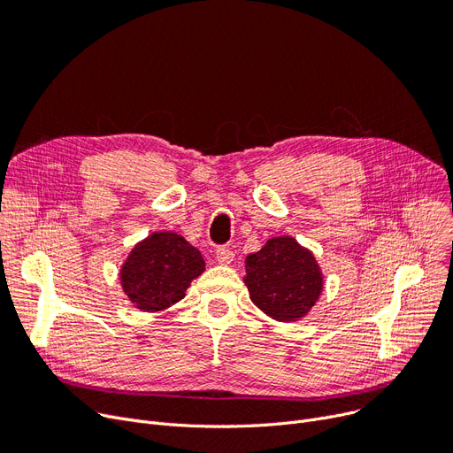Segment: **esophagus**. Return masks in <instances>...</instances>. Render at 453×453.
Returning a JSON list of instances; mask_svg holds the SVG:
<instances>
[{
  "instance_id": "1",
  "label": "esophagus",
  "mask_w": 453,
  "mask_h": 453,
  "mask_svg": "<svg viewBox=\"0 0 453 453\" xmlns=\"http://www.w3.org/2000/svg\"><path fill=\"white\" fill-rule=\"evenodd\" d=\"M215 260L223 265H228L234 262V250L230 247H219L215 250Z\"/></svg>"
}]
</instances>
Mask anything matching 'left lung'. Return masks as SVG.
Masks as SVG:
<instances>
[{
    "label": "left lung",
    "instance_id": "left-lung-1",
    "mask_svg": "<svg viewBox=\"0 0 453 453\" xmlns=\"http://www.w3.org/2000/svg\"><path fill=\"white\" fill-rule=\"evenodd\" d=\"M250 300L276 320H296L317 303L322 274L310 250L293 238H274L245 257Z\"/></svg>",
    "mask_w": 453,
    "mask_h": 453
}]
</instances>
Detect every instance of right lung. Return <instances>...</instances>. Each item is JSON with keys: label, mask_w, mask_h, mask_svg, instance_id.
Instances as JSON below:
<instances>
[{"label": "right lung", "mask_w": 453, "mask_h": 453, "mask_svg": "<svg viewBox=\"0 0 453 453\" xmlns=\"http://www.w3.org/2000/svg\"><path fill=\"white\" fill-rule=\"evenodd\" d=\"M203 271L204 260L196 247L173 232H157L127 257L121 284L140 310L158 311L179 303Z\"/></svg>", "instance_id": "1"}]
</instances>
